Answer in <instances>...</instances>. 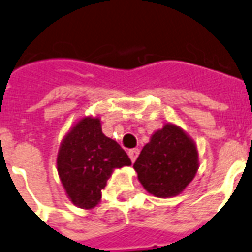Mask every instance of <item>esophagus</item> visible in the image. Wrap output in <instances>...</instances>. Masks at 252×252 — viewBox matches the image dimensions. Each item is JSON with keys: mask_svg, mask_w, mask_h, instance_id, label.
<instances>
[{"mask_svg": "<svg viewBox=\"0 0 252 252\" xmlns=\"http://www.w3.org/2000/svg\"><path fill=\"white\" fill-rule=\"evenodd\" d=\"M138 154H140V150H138V149H130V150L128 151V155H129V158L132 161L136 160Z\"/></svg>", "mask_w": 252, "mask_h": 252, "instance_id": "1", "label": "esophagus"}]
</instances>
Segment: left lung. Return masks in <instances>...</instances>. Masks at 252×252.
Instances as JSON below:
<instances>
[{
  "label": "left lung",
  "instance_id": "left-lung-1",
  "mask_svg": "<svg viewBox=\"0 0 252 252\" xmlns=\"http://www.w3.org/2000/svg\"><path fill=\"white\" fill-rule=\"evenodd\" d=\"M133 167L149 193L159 198L173 197L197 173V147L179 126L165 124L145 145Z\"/></svg>",
  "mask_w": 252,
  "mask_h": 252
}]
</instances>
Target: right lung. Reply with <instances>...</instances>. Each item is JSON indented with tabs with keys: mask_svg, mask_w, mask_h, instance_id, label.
<instances>
[{
	"mask_svg": "<svg viewBox=\"0 0 252 252\" xmlns=\"http://www.w3.org/2000/svg\"><path fill=\"white\" fill-rule=\"evenodd\" d=\"M130 164L120 145L102 133L99 119L92 118L80 120L64 137L57 159L67 195L87 210L99 202L112 169Z\"/></svg>",
	"mask_w": 252,
	"mask_h": 252,
	"instance_id": "obj_1",
	"label": "right lung"
}]
</instances>
